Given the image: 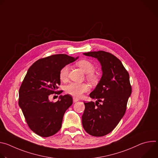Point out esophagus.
<instances>
[{
  "label": "esophagus",
  "instance_id": "34e87169",
  "mask_svg": "<svg viewBox=\"0 0 158 158\" xmlns=\"http://www.w3.org/2000/svg\"><path fill=\"white\" fill-rule=\"evenodd\" d=\"M77 101H79V99H77V98H73V102H77Z\"/></svg>",
  "mask_w": 158,
  "mask_h": 158
}]
</instances>
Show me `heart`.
I'll list each match as a JSON object with an SVG mask.
<instances>
[{
    "label": "heart",
    "mask_w": 158,
    "mask_h": 158,
    "mask_svg": "<svg viewBox=\"0 0 158 158\" xmlns=\"http://www.w3.org/2000/svg\"><path fill=\"white\" fill-rule=\"evenodd\" d=\"M76 65L79 67L83 72L86 73L87 79L91 82H95L98 79L97 74L94 71V64L88 60L82 59L76 62ZM69 66L64 65L59 71V79L62 81H65L68 77ZM89 87L86 83H75L72 82L65 87L67 93L73 96L74 98H80L82 94L89 91Z\"/></svg>",
    "instance_id": "1"
}]
</instances>
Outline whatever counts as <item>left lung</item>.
Wrapping results in <instances>:
<instances>
[{"instance_id":"1","label":"left lung","mask_w":158,"mask_h":158,"mask_svg":"<svg viewBox=\"0 0 158 158\" xmlns=\"http://www.w3.org/2000/svg\"><path fill=\"white\" fill-rule=\"evenodd\" d=\"M83 54L98 59L102 66V77L89 94L97 101L84 103L82 116L84 130L91 136L101 137L113 130L125 114L132 93L129 75L121 61L109 52L99 51Z\"/></svg>"}]
</instances>
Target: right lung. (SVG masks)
<instances>
[{
	"mask_svg": "<svg viewBox=\"0 0 158 158\" xmlns=\"http://www.w3.org/2000/svg\"><path fill=\"white\" fill-rule=\"evenodd\" d=\"M77 58L55 54L40 59L29 67L22 82L19 105L29 128L41 137L51 136L60 130L65 112L73 104L68 94L60 96L56 102L49 96L62 92L56 91L60 84L59 71Z\"/></svg>",
	"mask_w": 158,
	"mask_h": 158,
	"instance_id": "1",
	"label": "right lung"
}]
</instances>
